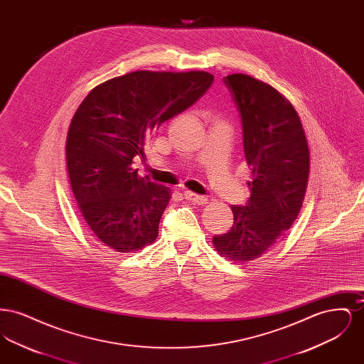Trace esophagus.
<instances>
[{
	"mask_svg": "<svg viewBox=\"0 0 364 364\" xmlns=\"http://www.w3.org/2000/svg\"><path fill=\"white\" fill-rule=\"evenodd\" d=\"M184 198H186L187 200H190V202H193V203H196V205H202V206L206 205L208 202V199L206 196L196 195V193L190 192V191H184Z\"/></svg>",
	"mask_w": 364,
	"mask_h": 364,
	"instance_id": "esophagus-1",
	"label": "esophagus"
}]
</instances>
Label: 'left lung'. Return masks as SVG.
I'll use <instances>...</instances> for the list:
<instances>
[{
  "label": "left lung",
  "instance_id": "left-lung-1",
  "mask_svg": "<svg viewBox=\"0 0 364 364\" xmlns=\"http://www.w3.org/2000/svg\"><path fill=\"white\" fill-rule=\"evenodd\" d=\"M252 168L245 206L232 205L233 225L213 242L225 258L245 263L269 251L292 226L306 195L310 153L300 119L273 87L248 75L224 77Z\"/></svg>",
  "mask_w": 364,
  "mask_h": 364
}]
</instances>
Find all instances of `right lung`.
Wrapping results in <instances>:
<instances>
[{"instance_id":"add662e5","label":"right lung","mask_w":364,"mask_h":364,"mask_svg":"<svg viewBox=\"0 0 364 364\" xmlns=\"http://www.w3.org/2000/svg\"><path fill=\"white\" fill-rule=\"evenodd\" d=\"M208 72L136 70L90 91L67 138L75 199L94 235L119 252L154 242L172 191L132 169L146 139L208 91Z\"/></svg>"}]
</instances>
